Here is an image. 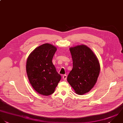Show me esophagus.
Instances as JSON below:
<instances>
[{
	"mask_svg": "<svg viewBox=\"0 0 123 123\" xmlns=\"http://www.w3.org/2000/svg\"><path fill=\"white\" fill-rule=\"evenodd\" d=\"M63 79L64 80H67V76L66 75H63V77H62Z\"/></svg>",
	"mask_w": 123,
	"mask_h": 123,
	"instance_id": "1",
	"label": "esophagus"
}]
</instances>
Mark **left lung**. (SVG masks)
Instances as JSON below:
<instances>
[{"instance_id": "left-lung-1", "label": "left lung", "mask_w": 123, "mask_h": 123, "mask_svg": "<svg viewBox=\"0 0 123 123\" xmlns=\"http://www.w3.org/2000/svg\"><path fill=\"white\" fill-rule=\"evenodd\" d=\"M73 60V68L67 81L75 93L83 95L95 85L100 71L98 59L90 48L84 44L69 48Z\"/></svg>"}]
</instances>
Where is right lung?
<instances>
[{"label":"right lung","instance_id":"1","mask_svg":"<svg viewBox=\"0 0 123 123\" xmlns=\"http://www.w3.org/2000/svg\"><path fill=\"white\" fill-rule=\"evenodd\" d=\"M56 50L54 45L44 43L33 50L27 59L26 68L29 82L41 95L53 93L61 79L52 63Z\"/></svg>","mask_w":123,"mask_h":123}]
</instances>
